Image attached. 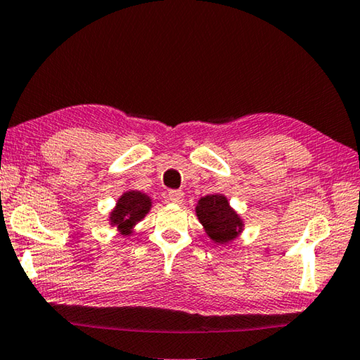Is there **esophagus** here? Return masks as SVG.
<instances>
[{
    "mask_svg": "<svg viewBox=\"0 0 360 360\" xmlns=\"http://www.w3.org/2000/svg\"><path fill=\"white\" fill-rule=\"evenodd\" d=\"M167 198L172 202H176V205H181L182 200H184V193H182L181 191H169Z\"/></svg>",
    "mask_w": 360,
    "mask_h": 360,
    "instance_id": "34e87169",
    "label": "esophagus"
}]
</instances>
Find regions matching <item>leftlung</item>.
<instances>
[{"label": "left lung", "mask_w": 360, "mask_h": 360, "mask_svg": "<svg viewBox=\"0 0 360 360\" xmlns=\"http://www.w3.org/2000/svg\"><path fill=\"white\" fill-rule=\"evenodd\" d=\"M197 217L214 243L226 244L243 231V220L224 195H206L197 205Z\"/></svg>", "instance_id": "left-lung-1"}]
</instances>
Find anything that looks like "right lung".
<instances>
[{
    "instance_id": "right-lung-1",
    "label": "right lung",
    "mask_w": 360,
    "mask_h": 360,
    "mask_svg": "<svg viewBox=\"0 0 360 360\" xmlns=\"http://www.w3.org/2000/svg\"><path fill=\"white\" fill-rule=\"evenodd\" d=\"M149 209H151V198L148 195L130 191L121 195V198L117 200L116 207L110 212V221L121 231V234H130L135 224L145 219Z\"/></svg>"
}]
</instances>
